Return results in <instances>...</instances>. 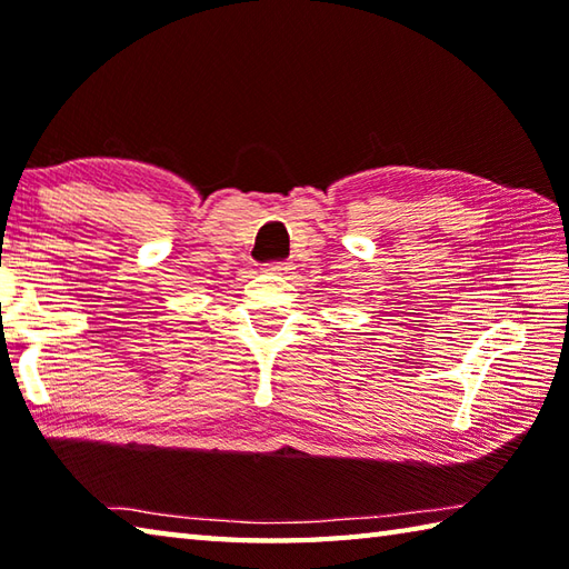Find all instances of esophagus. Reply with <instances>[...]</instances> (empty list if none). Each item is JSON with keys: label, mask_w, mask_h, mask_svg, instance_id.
<instances>
[{"label": "esophagus", "mask_w": 569, "mask_h": 569, "mask_svg": "<svg viewBox=\"0 0 569 569\" xmlns=\"http://www.w3.org/2000/svg\"><path fill=\"white\" fill-rule=\"evenodd\" d=\"M266 271L276 273V276H286V273H291V263H288V261H273V263L266 266Z\"/></svg>", "instance_id": "34e87169"}]
</instances>
